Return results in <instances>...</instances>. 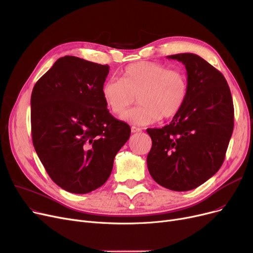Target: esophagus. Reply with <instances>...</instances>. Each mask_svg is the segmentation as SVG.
<instances>
[{"label":"esophagus","mask_w":253,"mask_h":253,"mask_svg":"<svg viewBox=\"0 0 253 253\" xmlns=\"http://www.w3.org/2000/svg\"><path fill=\"white\" fill-rule=\"evenodd\" d=\"M130 130H131V132H139V131H141L142 130V128H140V127H137V126H131L130 127Z\"/></svg>","instance_id":"34e87169"}]
</instances>
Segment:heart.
Wrapping results in <instances>:
<instances>
[{
    "instance_id": "1",
    "label": "heart",
    "mask_w": 253,
    "mask_h": 253,
    "mask_svg": "<svg viewBox=\"0 0 253 253\" xmlns=\"http://www.w3.org/2000/svg\"><path fill=\"white\" fill-rule=\"evenodd\" d=\"M102 97L111 112L122 115L137 96L140 105L126 112V122L147 126L160 117L169 118L180 112L189 93V79L182 69L139 61L127 65L121 80L110 79L102 85Z\"/></svg>"
}]
</instances>
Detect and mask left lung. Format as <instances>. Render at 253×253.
Segmentation results:
<instances>
[{"label": "left lung", "mask_w": 253, "mask_h": 253, "mask_svg": "<svg viewBox=\"0 0 253 253\" xmlns=\"http://www.w3.org/2000/svg\"><path fill=\"white\" fill-rule=\"evenodd\" d=\"M182 62L189 93L169 125L147 128L152 140L147 167L153 180L172 191L205 183L224 162L234 128V106L225 77L196 54L168 56Z\"/></svg>", "instance_id": "obj_1"}]
</instances>
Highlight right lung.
I'll list each match as a JSON object with an SVG mask.
<instances>
[{"mask_svg": "<svg viewBox=\"0 0 253 253\" xmlns=\"http://www.w3.org/2000/svg\"><path fill=\"white\" fill-rule=\"evenodd\" d=\"M109 66L64 56L34 86L32 136L36 152L55 184L85 194L105 184L116 153L130 135L102 97Z\"/></svg>", "mask_w": 253, "mask_h": 253, "instance_id": "1", "label": "right lung"}]
</instances>
